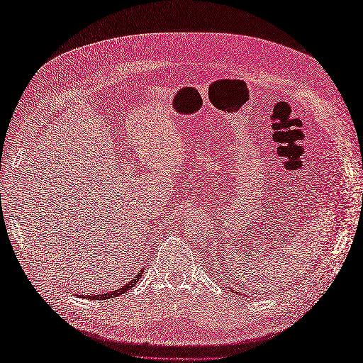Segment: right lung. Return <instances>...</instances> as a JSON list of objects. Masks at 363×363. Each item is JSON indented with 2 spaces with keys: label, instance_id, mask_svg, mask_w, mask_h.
Segmentation results:
<instances>
[{
  "label": "right lung",
  "instance_id": "right-lung-1",
  "mask_svg": "<svg viewBox=\"0 0 363 363\" xmlns=\"http://www.w3.org/2000/svg\"><path fill=\"white\" fill-rule=\"evenodd\" d=\"M142 274H144V269H140V271L136 274V276L133 277V280H130L127 284H124V286H121L119 289H115V291H112V292H106V294H101V295H95V294L87 295V298H91V300H108V298H115V296L123 295V294H125L128 289L136 286V283L140 280ZM80 296H83V298H84L86 295H80Z\"/></svg>",
  "mask_w": 363,
  "mask_h": 363
}]
</instances>
